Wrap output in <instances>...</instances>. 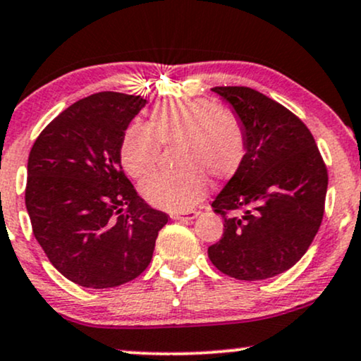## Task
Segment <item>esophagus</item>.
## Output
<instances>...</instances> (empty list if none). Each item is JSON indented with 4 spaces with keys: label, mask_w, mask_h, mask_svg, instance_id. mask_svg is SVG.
Listing matches in <instances>:
<instances>
[{
    "label": "esophagus",
    "mask_w": 361,
    "mask_h": 361,
    "mask_svg": "<svg viewBox=\"0 0 361 361\" xmlns=\"http://www.w3.org/2000/svg\"><path fill=\"white\" fill-rule=\"evenodd\" d=\"M197 216V211H185V212H172L171 217L176 221H190Z\"/></svg>",
    "instance_id": "1"
}]
</instances>
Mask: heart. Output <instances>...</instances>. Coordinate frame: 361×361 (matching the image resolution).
Listing matches in <instances>:
<instances>
[{"mask_svg": "<svg viewBox=\"0 0 361 361\" xmlns=\"http://www.w3.org/2000/svg\"><path fill=\"white\" fill-rule=\"evenodd\" d=\"M160 144L176 145L173 159L180 169L155 173L142 184V195L155 207L185 211L209 189V177L228 180L247 155V132L233 110L207 99H184L160 104L149 123L133 122L120 142V162L133 179H144L157 166Z\"/></svg>", "mask_w": 361, "mask_h": 361, "instance_id": "1", "label": "heart"}]
</instances>
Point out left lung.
Masks as SVG:
<instances>
[{
    "mask_svg": "<svg viewBox=\"0 0 361 361\" xmlns=\"http://www.w3.org/2000/svg\"><path fill=\"white\" fill-rule=\"evenodd\" d=\"M247 132L243 167L212 202L224 219L207 255L243 281L273 278L308 251L324 214L326 164L308 127L291 110L249 87H214Z\"/></svg>",
    "mask_w": 361,
    "mask_h": 361,
    "instance_id": "8db88e82",
    "label": "left lung"
}]
</instances>
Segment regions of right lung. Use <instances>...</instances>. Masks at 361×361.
Masks as SVG:
<instances>
[{
	"mask_svg": "<svg viewBox=\"0 0 361 361\" xmlns=\"http://www.w3.org/2000/svg\"><path fill=\"white\" fill-rule=\"evenodd\" d=\"M145 104L140 95L93 93L53 118L30 150L25 202L35 239L83 288H115L140 276L169 221L120 166L123 132Z\"/></svg>",
	"mask_w": 361,
	"mask_h": 361,
	"instance_id": "1",
	"label": "right lung"
}]
</instances>
